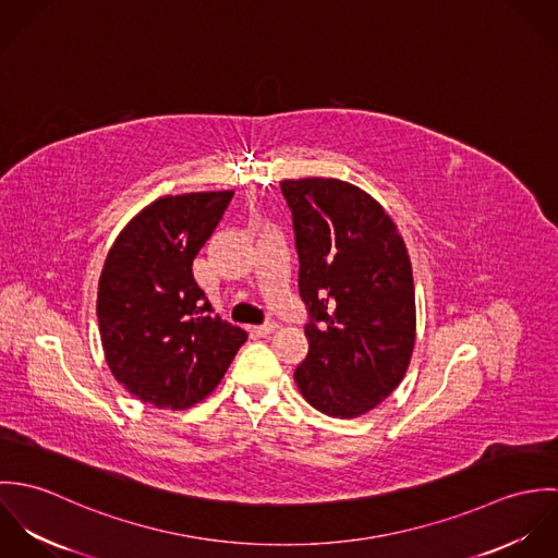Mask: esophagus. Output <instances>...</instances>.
I'll return each mask as SVG.
<instances>
[{
    "mask_svg": "<svg viewBox=\"0 0 558 558\" xmlns=\"http://www.w3.org/2000/svg\"><path fill=\"white\" fill-rule=\"evenodd\" d=\"M279 328V324L277 322H264V324H259V326H255V332L257 335H270V332H275Z\"/></svg>",
    "mask_w": 558,
    "mask_h": 558,
    "instance_id": "esophagus-1",
    "label": "esophagus"
}]
</instances>
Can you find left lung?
I'll list each match as a JSON object with an SVG mask.
<instances>
[{"label":"left lung","mask_w":558,"mask_h":558,"mask_svg":"<svg viewBox=\"0 0 558 558\" xmlns=\"http://www.w3.org/2000/svg\"><path fill=\"white\" fill-rule=\"evenodd\" d=\"M307 307L294 380L316 410L352 418L398 389L414 348V283L385 208L337 178L283 180Z\"/></svg>","instance_id":"left-lung-1"}]
</instances>
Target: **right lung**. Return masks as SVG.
<instances>
[{"label": "right lung", "instance_id": "right-lung-1", "mask_svg": "<svg viewBox=\"0 0 558 558\" xmlns=\"http://www.w3.org/2000/svg\"><path fill=\"white\" fill-rule=\"evenodd\" d=\"M234 191L167 195L146 206L107 253L96 316L107 365L131 396L184 410L210 396L246 332L215 316L193 259Z\"/></svg>", "mask_w": 558, "mask_h": 558}]
</instances>
